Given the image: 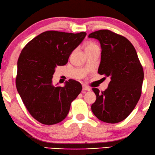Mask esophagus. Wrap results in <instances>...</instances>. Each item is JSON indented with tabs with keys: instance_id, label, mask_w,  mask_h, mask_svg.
Segmentation results:
<instances>
[{
	"instance_id": "esophagus-1",
	"label": "esophagus",
	"mask_w": 155,
	"mask_h": 155,
	"mask_svg": "<svg viewBox=\"0 0 155 155\" xmlns=\"http://www.w3.org/2000/svg\"><path fill=\"white\" fill-rule=\"evenodd\" d=\"M83 91H91V88H89V87H88V86H85V85H84V86H83Z\"/></svg>"
}]
</instances>
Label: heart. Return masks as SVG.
Listing matches in <instances>:
<instances>
[{
	"mask_svg": "<svg viewBox=\"0 0 155 155\" xmlns=\"http://www.w3.org/2000/svg\"><path fill=\"white\" fill-rule=\"evenodd\" d=\"M95 47H98L96 43H95L94 42H88L86 44V51L87 50H90V49H92L93 48H95Z\"/></svg>",
	"mask_w": 155,
	"mask_h": 155,
	"instance_id": "obj_1",
	"label": "heart"
}]
</instances>
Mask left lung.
Wrapping results in <instances>:
<instances>
[{
    "instance_id": "1",
    "label": "left lung",
    "mask_w": 155,
    "mask_h": 155,
    "mask_svg": "<svg viewBox=\"0 0 155 155\" xmlns=\"http://www.w3.org/2000/svg\"><path fill=\"white\" fill-rule=\"evenodd\" d=\"M88 37L97 39L101 45L98 74L111 77L104 91L92 88L96 100L91 110L100 121L119 123L131 113L140 99L144 78L143 66L134 45L121 35L101 29Z\"/></svg>"
}]
</instances>
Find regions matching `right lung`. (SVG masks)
Masks as SVG:
<instances>
[{"mask_svg": "<svg viewBox=\"0 0 155 155\" xmlns=\"http://www.w3.org/2000/svg\"><path fill=\"white\" fill-rule=\"evenodd\" d=\"M86 36V32L47 31L21 51L17 60V90L28 112L40 123L53 125L64 120L71 102L81 92V84L77 81L69 79L64 87H55L52 78L56 67L67 64Z\"/></svg>", "mask_w": 155, "mask_h": 155, "instance_id": "add662e5", "label": "right lung"}]
</instances>
